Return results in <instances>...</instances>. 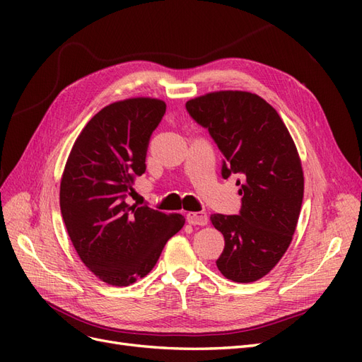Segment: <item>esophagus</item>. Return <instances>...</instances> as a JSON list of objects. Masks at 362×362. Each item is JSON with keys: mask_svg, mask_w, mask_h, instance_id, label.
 Instances as JSON below:
<instances>
[{"mask_svg": "<svg viewBox=\"0 0 362 362\" xmlns=\"http://www.w3.org/2000/svg\"><path fill=\"white\" fill-rule=\"evenodd\" d=\"M187 222L194 226H205L208 223V216L204 211L187 213Z\"/></svg>", "mask_w": 362, "mask_h": 362, "instance_id": "obj_1", "label": "esophagus"}]
</instances>
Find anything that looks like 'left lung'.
<instances>
[{
	"label": "left lung",
	"mask_w": 362,
	"mask_h": 362,
	"mask_svg": "<svg viewBox=\"0 0 362 362\" xmlns=\"http://www.w3.org/2000/svg\"><path fill=\"white\" fill-rule=\"evenodd\" d=\"M185 108L221 149L222 177L237 173L243 181L240 213L210 217L225 237L217 269L234 282L258 281L286 254L298 225L303 199L298 149L278 112L258 95L214 92Z\"/></svg>",
	"instance_id": "8db88e82"
}]
</instances>
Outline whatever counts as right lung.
<instances>
[{
  "instance_id": "add662e5",
  "label": "right lung",
  "mask_w": 362,
  "mask_h": 362,
  "mask_svg": "<svg viewBox=\"0 0 362 362\" xmlns=\"http://www.w3.org/2000/svg\"><path fill=\"white\" fill-rule=\"evenodd\" d=\"M166 104L133 98L104 107L75 140L60 182V210L81 261L101 281L127 287L157 264L181 214L128 205Z\"/></svg>"
}]
</instances>
